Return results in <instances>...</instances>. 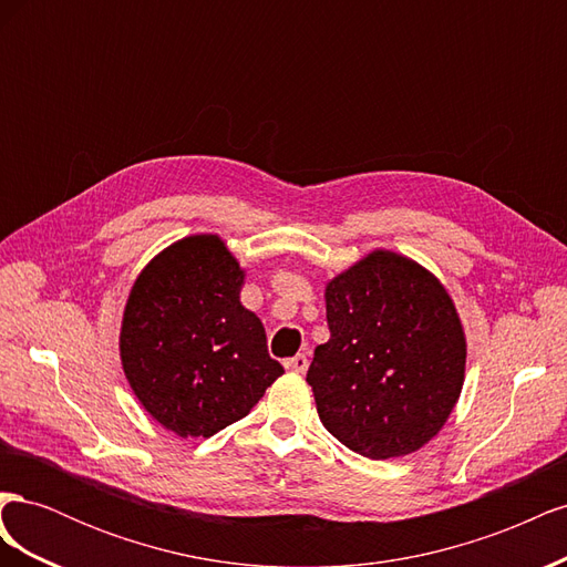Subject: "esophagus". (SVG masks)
I'll return each mask as SVG.
<instances>
[{
    "instance_id": "34e87169",
    "label": "esophagus",
    "mask_w": 567,
    "mask_h": 567,
    "mask_svg": "<svg viewBox=\"0 0 567 567\" xmlns=\"http://www.w3.org/2000/svg\"><path fill=\"white\" fill-rule=\"evenodd\" d=\"M307 367H310V359H307V354H302V352H298L296 357L286 359V369L296 371V373H305Z\"/></svg>"
}]
</instances>
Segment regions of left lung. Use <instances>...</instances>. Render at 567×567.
Instances as JSON below:
<instances>
[{"label":"left lung","instance_id":"obj_1","mask_svg":"<svg viewBox=\"0 0 567 567\" xmlns=\"http://www.w3.org/2000/svg\"><path fill=\"white\" fill-rule=\"evenodd\" d=\"M326 321L331 338L307 371L326 431L369 458L421 450L452 414L466 369L447 290L375 250L326 286Z\"/></svg>","mask_w":567,"mask_h":567}]
</instances>
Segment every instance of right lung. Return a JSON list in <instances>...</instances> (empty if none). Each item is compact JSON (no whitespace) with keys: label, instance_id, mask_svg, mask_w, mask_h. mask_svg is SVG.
Instances as JSON below:
<instances>
[{"label":"right lung","instance_id":"obj_1","mask_svg":"<svg viewBox=\"0 0 567 567\" xmlns=\"http://www.w3.org/2000/svg\"><path fill=\"white\" fill-rule=\"evenodd\" d=\"M244 271L217 236H188L136 279L120 357L148 414L179 437H210L250 414L284 367L238 302Z\"/></svg>","mask_w":567,"mask_h":567}]
</instances>
